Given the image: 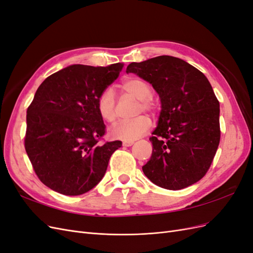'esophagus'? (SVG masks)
I'll return each mask as SVG.
<instances>
[{
  "label": "esophagus",
  "instance_id": "esophagus-1",
  "mask_svg": "<svg viewBox=\"0 0 253 253\" xmlns=\"http://www.w3.org/2000/svg\"><path fill=\"white\" fill-rule=\"evenodd\" d=\"M134 144V141H124L122 142V145H124V147H131V145H133Z\"/></svg>",
  "mask_w": 253,
  "mask_h": 253
}]
</instances>
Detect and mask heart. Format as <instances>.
<instances>
[{
	"label": "heart",
	"instance_id": "1",
	"mask_svg": "<svg viewBox=\"0 0 253 253\" xmlns=\"http://www.w3.org/2000/svg\"><path fill=\"white\" fill-rule=\"evenodd\" d=\"M122 89L131 94L140 100V110L150 111L153 105L150 100L152 96V86L147 81L139 78H128L122 83ZM98 113L106 122H114L116 120V101L114 93L111 89H105L99 96L97 101ZM152 122L147 116H139L132 120L120 121L112 128V136L115 139L125 141H133L143 136L151 128Z\"/></svg>",
	"mask_w": 253,
	"mask_h": 253
}]
</instances>
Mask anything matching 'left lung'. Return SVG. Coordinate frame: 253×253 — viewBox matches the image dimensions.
I'll use <instances>...</instances> for the list:
<instances>
[{"label":"left lung","mask_w":253,"mask_h":253,"mask_svg":"<svg viewBox=\"0 0 253 253\" xmlns=\"http://www.w3.org/2000/svg\"><path fill=\"white\" fill-rule=\"evenodd\" d=\"M134 73L152 84L162 111L150 137L152 156L142 167L156 186L180 190L201 180L220 139L219 102L206 76L186 61L159 56L133 62Z\"/></svg>","instance_id":"8db88e82"}]
</instances>
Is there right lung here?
I'll return each instance as SVG.
<instances>
[{"instance_id":"1","label":"right lung","mask_w":253,"mask_h":253,"mask_svg":"<svg viewBox=\"0 0 253 253\" xmlns=\"http://www.w3.org/2000/svg\"><path fill=\"white\" fill-rule=\"evenodd\" d=\"M124 63L106 67L70 65L38 87L27 109L25 150L39 179L58 193L88 192L102 179L119 140L105 134L97 101L118 78Z\"/></svg>"}]
</instances>
